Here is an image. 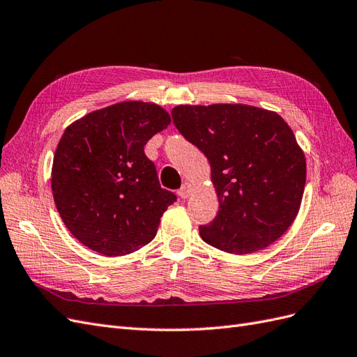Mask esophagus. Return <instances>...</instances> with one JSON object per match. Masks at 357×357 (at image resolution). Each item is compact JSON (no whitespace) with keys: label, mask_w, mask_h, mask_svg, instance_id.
Segmentation results:
<instances>
[{"label":"esophagus","mask_w":357,"mask_h":357,"mask_svg":"<svg viewBox=\"0 0 357 357\" xmlns=\"http://www.w3.org/2000/svg\"><path fill=\"white\" fill-rule=\"evenodd\" d=\"M190 193H192V185L190 183H185V185H183L181 188H180V190H178V195L181 197V198H189L190 197Z\"/></svg>","instance_id":"34e87169"}]
</instances>
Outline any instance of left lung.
<instances>
[{
    "mask_svg": "<svg viewBox=\"0 0 357 357\" xmlns=\"http://www.w3.org/2000/svg\"><path fill=\"white\" fill-rule=\"evenodd\" d=\"M171 114L207 156L219 198L201 238L235 255L277 241L296 218L307 177L305 155L284 119L247 104L177 105Z\"/></svg>",
    "mask_w": 357,
    "mask_h": 357,
    "instance_id": "1",
    "label": "left lung"
}]
</instances>
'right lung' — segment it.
<instances>
[{"label": "right lung", "instance_id": "obj_1", "mask_svg": "<svg viewBox=\"0 0 357 357\" xmlns=\"http://www.w3.org/2000/svg\"><path fill=\"white\" fill-rule=\"evenodd\" d=\"M171 123L152 102L125 101L73 122L52 165V193L68 231L104 256H123L155 238L177 197L162 189L144 146Z\"/></svg>", "mask_w": 357, "mask_h": 357}]
</instances>
